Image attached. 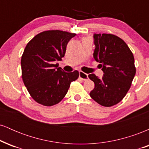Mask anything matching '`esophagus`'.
<instances>
[{
    "label": "esophagus",
    "mask_w": 149,
    "mask_h": 149,
    "mask_svg": "<svg viewBox=\"0 0 149 149\" xmlns=\"http://www.w3.org/2000/svg\"><path fill=\"white\" fill-rule=\"evenodd\" d=\"M79 77L83 80H86L88 79V75L83 72V71H79Z\"/></svg>",
    "instance_id": "esophagus-1"
}]
</instances>
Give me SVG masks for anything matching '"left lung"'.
<instances>
[{"label":"left lung","mask_w":149,"mask_h":149,"mask_svg":"<svg viewBox=\"0 0 149 149\" xmlns=\"http://www.w3.org/2000/svg\"><path fill=\"white\" fill-rule=\"evenodd\" d=\"M94 59L100 63L102 78L94 73L88 76L95 83L90 97L100 105L112 107L119 103L130 88L136 73L134 59L127 44L113 34L95 33Z\"/></svg>","instance_id":"8db88e82"}]
</instances>
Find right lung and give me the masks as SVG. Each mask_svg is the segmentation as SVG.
<instances>
[{
    "instance_id": "1",
    "label": "right lung",
    "mask_w": 149,
    "mask_h": 149,
    "mask_svg": "<svg viewBox=\"0 0 149 149\" xmlns=\"http://www.w3.org/2000/svg\"><path fill=\"white\" fill-rule=\"evenodd\" d=\"M76 33L59 30L41 32L26 46L22 56V76L30 95L46 107L60 102L71 83L79 76L78 71L66 73L55 61L64 57L66 45Z\"/></svg>"
}]
</instances>
